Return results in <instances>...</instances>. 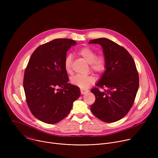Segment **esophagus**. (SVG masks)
Segmentation results:
<instances>
[{"label": "esophagus", "instance_id": "obj_1", "mask_svg": "<svg viewBox=\"0 0 158 158\" xmlns=\"http://www.w3.org/2000/svg\"><path fill=\"white\" fill-rule=\"evenodd\" d=\"M89 91L88 90H84V89H81V94H86L87 93H88Z\"/></svg>", "mask_w": 158, "mask_h": 158}]
</instances>
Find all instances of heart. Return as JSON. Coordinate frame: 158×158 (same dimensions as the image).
<instances>
[{"label": "heart", "mask_w": 158, "mask_h": 158, "mask_svg": "<svg viewBox=\"0 0 158 158\" xmlns=\"http://www.w3.org/2000/svg\"><path fill=\"white\" fill-rule=\"evenodd\" d=\"M79 54L84 59L90 64L91 69L97 73H101L106 68V59L104 56H96V52L89 47H84L79 51ZM72 56L67 55L64 60V69L67 74L72 73ZM94 82V78L92 76L76 75L71 78V82L81 89H86Z\"/></svg>", "instance_id": "obj_1"}]
</instances>
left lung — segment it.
I'll return each mask as SVG.
<instances>
[{
  "label": "left lung",
  "mask_w": 158,
  "mask_h": 158,
  "mask_svg": "<svg viewBox=\"0 0 158 158\" xmlns=\"http://www.w3.org/2000/svg\"><path fill=\"white\" fill-rule=\"evenodd\" d=\"M89 44H100L106 59L105 72L91 89L96 101L91 106L93 114L105 123L123 118L134 104L139 88V75L133 58L123 47L106 38L93 39Z\"/></svg>",
  "instance_id": "8db88e82"
}]
</instances>
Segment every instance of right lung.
<instances>
[{
  "label": "right lung",
  "mask_w": 158,
  "mask_h": 158,
  "mask_svg": "<svg viewBox=\"0 0 158 158\" xmlns=\"http://www.w3.org/2000/svg\"><path fill=\"white\" fill-rule=\"evenodd\" d=\"M77 42L56 39L39 46L32 53L23 81L26 102L35 118L47 124L64 119L80 95V89L68 83L64 69L67 51Z\"/></svg>",
  "instance_id": "add662e5"
}]
</instances>
